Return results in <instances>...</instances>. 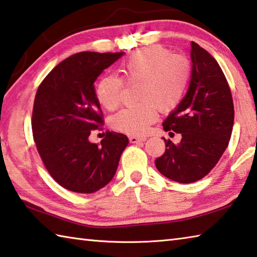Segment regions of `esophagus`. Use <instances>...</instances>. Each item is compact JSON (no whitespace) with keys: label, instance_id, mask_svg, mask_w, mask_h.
I'll return each mask as SVG.
<instances>
[{"label":"esophagus","instance_id":"obj_1","mask_svg":"<svg viewBox=\"0 0 257 257\" xmlns=\"http://www.w3.org/2000/svg\"><path fill=\"white\" fill-rule=\"evenodd\" d=\"M130 139V142L131 143H139V142H145L147 139L146 138H139L136 136H131L128 138Z\"/></svg>","mask_w":257,"mask_h":257}]
</instances>
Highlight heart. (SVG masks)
I'll return each mask as SVG.
<instances>
[{"instance_id":"b5f03b06","label":"heart","mask_w":257,"mask_h":257,"mask_svg":"<svg viewBox=\"0 0 257 257\" xmlns=\"http://www.w3.org/2000/svg\"><path fill=\"white\" fill-rule=\"evenodd\" d=\"M126 82H137L136 105L119 110L111 118V127L132 136L145 134L158 117L176 108L185 94L191 78V63L181 54H172L161 45L142 47L120 63ZM123 80L117 75H103L96 88L98 102L114 110L120 102Z\"/></svg>"}]
</instances>
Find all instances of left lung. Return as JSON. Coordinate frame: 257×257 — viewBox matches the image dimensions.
Instances as JSON below:
<instances>
[{
    "mask_svg": "<svg viewBox=\"0 0 257 257\" xmlns=\"http://www.w3.org/2000/svg\"><path fill=\"white\" fill-rule=\"evenodd\" d=\"M190 88L178 107L164 121V130L182 140H165V154L155 160L159 172L172 181L194 183L205 177L227 149L235 109L230 88L213 56L192 42Z\"/></svg>",
    "mask_w": 257,
    "mask_h": 257,
    "instance_id": "1",
    "label": "left lung"
}]
</instances>
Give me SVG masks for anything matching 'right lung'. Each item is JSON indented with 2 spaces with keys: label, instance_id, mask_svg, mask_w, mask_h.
Masks as SVG:
<instances>
[{
  "label": "right lung",
  "instance_id": "obj_1",
  "mask_svg": "<svg viewBox=\"0 0 257 257\" xmlns=\"http://www.w3.org/2000/svg\"><path fill=\"white\" fill-rule=\"evenodd\" d=\"M123 54L76 53L54 67L36 92V148L49 175L66 190L93 193L107 185L127 146V137L108 131L100 145L89 141L103 124L93 83Z\"/></svg>",
  "mask_w": 257,
  "mask_h": 257
}]
</instances>
